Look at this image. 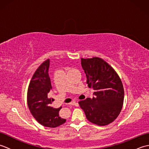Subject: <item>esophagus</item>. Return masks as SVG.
Masks as SVG:
<instances>
[{"mask_svg": "<svg viewBox=\"0 0 149 149\" xmlns=\"http://www.w3.org/2000/svg\"><path fill=\"white\" fill-rule=\"evenodd\" d=\"M69 105H72V106H74L75 104V101H72V102H71L70 103L68 104Z\"/></svg>", "mask_w": 149, "mask_h": 149, "instance_id": "obj_1", "label": "esophagus"}]
</instances>
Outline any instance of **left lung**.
<instances>
[{
	"label": "left lung",
	"instance_id": "left-lung-1",
	"mask_svg": "<svg viewBox=\"0 0 149 149\" xmlns=\"http://www.w3.org/2000/svg\"><path fill=\"white\" fill-rule=\"evenodd\" d=\"M50 60L47 59L34 72L27 91V105L30 112L40 124L54 128L63 124L66 119L59 115V108L50 106L54 100L49 97L52 87L49 75Z\"/></svg>",
	"mask_w": 149,
	"mask_h": 149
}]
</instances>
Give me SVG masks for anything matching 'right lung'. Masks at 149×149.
<instances>
[{
    "mask_svg": "<svg viewBox=\"0 0 149 149\" xmlns=\"http://www.w3.org/2000/svg\"><path fill=\"white\" fill-rule=\"evenodd\" d=\"M88 86L95 91L93 99L79 102L86 118L98 125L113 122L121 111L124 90L121 80L111 66L99 58L81 59Z\"/></svg>",
    "mask_w": 149,
    "mask_h": 149,
    "instance_id": "obj_1",
    "label": "right lung"
}]
</instances>
